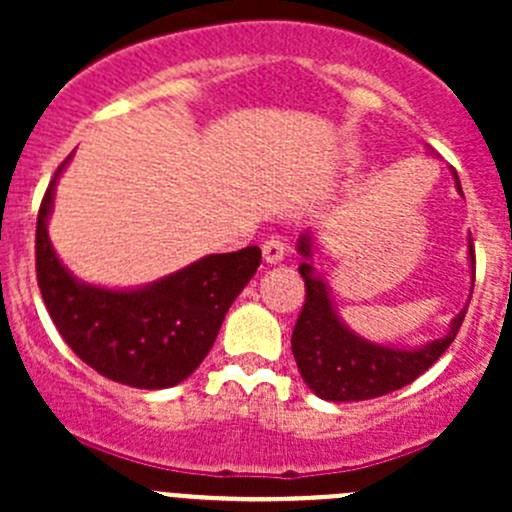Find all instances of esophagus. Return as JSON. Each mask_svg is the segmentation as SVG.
Segmentation results:
<instances>
[{
    "mask_svg": "<svg viewBox=\"0 0 512 512\" xmlns=\"http://www.w3.org/2000/svg\"><path fill=\"white\" fill-rule=\"evenodd\" d=\"M262 257H265L267 265H280L285 260V242L280 237H270V240L262 245Z\"/></svg>",
    "mask_w": 512,
    "mask_h": 512,
    "instance_id": "34e87169",
    "label": "esophagus"
}]
</instances>
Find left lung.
Wrapping results in <instances>:
<instances>
[{"instance_id": "left-lung-1", "label": "left lung", "mask_w": 512, "mask_h": 512, "mask_svg": "<svg viewBox=\"0 0 512 512\" xmlns=\"http://www.w3.org/2000/svg\"><path fill=\"white\" fill-rule=\"evenodd\" d=\"M453 180H456L458 195H463L456 170H453ZM297 252L302 257L299 275L307 287V299L294 324L292 354L304 384L319 399L364 401L404 389L428 366L436 364L438 356L456 339L468 304L451 319L443 337L418 344V347H396V344H381L361 337L342 319L327 280L319 272L314 232L307 230L299 235ZM468 267L476 280V252H473L471 237H468Z\"/></svg>"}]
</instances>
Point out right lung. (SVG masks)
<instances>
[{
    "label": "right lung",
    "mask_w": 512,
    "mask_h": 512,
    "mask_svg": "<svg viewBox=\"0 0 512 512\" xmlns=\"http://www.w3.org/2000/svg\"><path fill=\"white\" fill-rule=\"evenodd\" d=\"M59 165L36 218V280L64 342L106 379L133 389H170L188 379L213 349L237 294L262 262L260 247L208 255L138 287L79 280L49 240Z\"/></svg>",
    "instance_id": "add662e5"
}]
</instances>
